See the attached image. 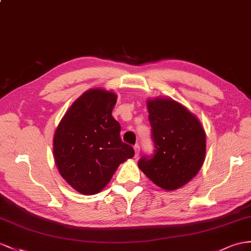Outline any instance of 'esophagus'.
I'll list each match as a JSON object with an SVG mask.
<instances>
[{
    "instance_id": "1",
    "label": "esophagus",
    "mask_w": 251,
    "mask_h": 251,
    "mask_svg": "<svg viewBox=\"0 0 251 251\" xmlns=\"http://www.w3.org/2000/svg\"><path fill=\"white\" fill-rule=\"evenodd\" d=\"M133 149H134V153H136V157H138L139 153H140V145L136 144L133 146Z\"/></svg>"
}]
</instances>
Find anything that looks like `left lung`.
I'll return each instance as SVG.
<instances>
[{"instance_id": "8db88e82", "label": "left lung", "mask_w": 251, "mask_h": 251, "mask_svg": "<svg viewBox=\"0 0 251 251\" xmlns=\"http://www.w3.org/2000/svg\"><path fill=\"white\" fill-rule=\"evenodd\" d=\"M153 151L143 155L139 169L158 187L176 190L201 170L205 155V133L201 122L173 100L147 101Z\"/></svg>"}]
</instances>
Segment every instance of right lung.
<instances>
[{"mask_svg": "<svg viewBox=\"0 0 251 251\" xmlns=\"http://www.w3.org/2000/svg\"><path fill=\"white\" fill-rule=\"evenodd\" d=\"M117 95L101 89L83 93L60 121L54 136V157L60 175L85 195L99 193L118 166L134 156L121 139L112 117Z\"/></svg>", "mask_w": 251, "mask_h": 251, "instance_id": "1", "label": "right lung"}]
</instances>
